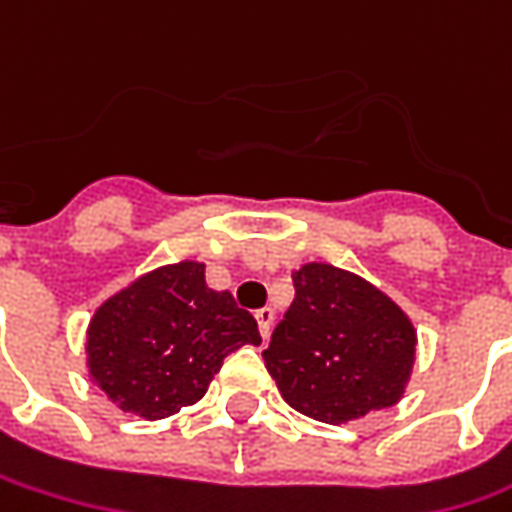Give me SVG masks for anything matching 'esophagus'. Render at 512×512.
Returning a JSON list of instances; mask_svg holds the SVG:
<instances>
[{
    "instance_id": "34e87169",
    "label": "esophagus",
    "mask_w": 512,
    "mask_h": 512,
    "mask_svg": "<svg viewBox=\"0 0 512 512\" xmlns=\"http://www.w3.org/2000/svg\"><path fill=\"white\" fill-rule=\"evenodd\" d=\"M273 319H276V313H273V310H270V307H259V310H256V322H259V333H262V336H270V327H273Z\"/></svg>"
}]
</instances>
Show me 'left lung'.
<instances>
[{
  "label": "left lung",
  "mask_w": 512,
  "mask_h": 512,
  "mask_svg": "<svg viewBox=\"0 0 512 512\" xmlns=\"http://www.w3.org/2000/svg\"><path fill=\"white\" fill-rule=\"evenodd\" d=\"M293 290L262 350L285 402L327 424L399 402L416 353L402 310L370 282L322 262L299 267Z\"/></svg>",
  "instance_id": "left-lung-1"
}]
</instances>
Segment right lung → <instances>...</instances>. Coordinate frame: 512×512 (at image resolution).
Returning <instances> with one entry per match:
<instances>
[{
	"label": "right lung",
	"mask_w": 512,
	"mask_h": 512,
	"mask_svg": "<svg viewBox=\"0 0 512 512\" xmlns=\"http://www.w3.org/2000/svg\"><path fill=\"white\" fill-rule=\"evenodd\" d=\"M262 344L256 319L230 290H210L205 265L153 270L96 310L88 367L122 410L165 419L205 396L233 350Z\"/></svg>",
	"instance_id": "right-lung-1"
}]
</instances>
